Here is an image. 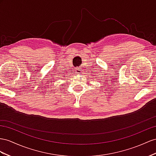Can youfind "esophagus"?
Instances as JSON below:
<instances>
[{
  "instance_id": "obj_1",
  "label": "esophagus",
  "mask_w": 156,
  "mask_h": 156,
  "mask_svg": "<svg viewBox=\"0 0 156 156\" xmlns=\"http://www.w3.org/2000/svg\"><path fill=\"white\" fill-rule=\"evenodd\" d=\"M75 72L78 74H81L82 72V69L80 66H78L75 69Z\"/></svg>"
}]
</instances>
